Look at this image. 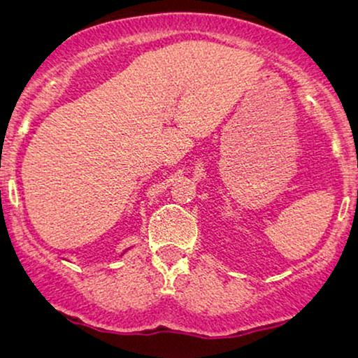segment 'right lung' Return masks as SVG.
<instances>
[{
	"instance_id": "obj_1",
	"label": "right lung",
	"mask_w": 358,
	"mask_h": 358,
	"mask_svg": "<svg viewBox=\"0 0 358 358\" xmlns=\"http://www.w3.org/2000/svg\"><path fill=\"white\" fill-rule=\"evenodd\" d=\"M124 252H125V251H124Z\"/></svg>"
}]
</instances>
